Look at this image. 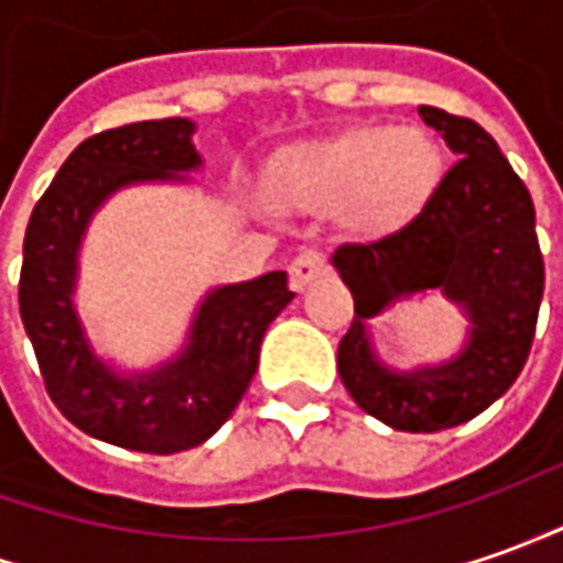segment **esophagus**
Masks as SVG:
<instances>
[{
  "label": "esophagus",
  "mask_w": 563,
  "mask_h": 563,
  "mask_svg": "<svg viewBox=\"0 0 563 563\" xmlns=\"http://www.w3.org/2000/svg\"><path fill=\"white\" fill-rule=\"evenodd\" d=\"M320 277H327V255L320 250H305L296 262L289 265V283H292L296 292L308 289V286L320 280Z\"/></svg>",
  "instance_id": "34e87169"
}]
</instances>
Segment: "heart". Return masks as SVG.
I'll return each mask as SVG.
<instances>
[{
  "instance_id": "1",
  "label": "heart",
  "mask_w": 563,
  "mask_h": 563,
  "mask_svg": "<svg viewBox=\"0 0 563 563\" xmlns=\"http://www.w3.org/2000/svg\"><path fill=\"white\" fill-rule=\"evenodd\" d=\"M441 178V151L419 129L363 125L298 147L274 172L286 206L327 212L357 233L400 228L431 197Z\"/></svg>"
}]
</instances>
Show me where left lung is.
Masks as SVG:
<instances>
[{"label": "left lung", "instance_id": "obj_1", "mask_svg": "<svg viewBox=\"0 0 563 563\" xmlns=\"http://www.w3.org/2000/svg\"><path fill=\"white\" fill-rule=\"evenodd\" d=\"M459 163L419 216L366 246H339L332 267L354 296L339 342V376L363 412L397 431H441L484 412L511 388L537 332L545 267L530 190L477 122L419 107ZM441 291L466 313L453 358L397 371L377 357L368 320L400 300Z\"/></svg>", "mask_w": 563, "mask_h": 563}]
</instances>
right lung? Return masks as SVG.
I'll return each instance as SVG.
<instances>
[{"label": "right lung", "mask_w": 563, "mask_h": 563, "mask_svg": "<svg viewBox=\"0 0 563 563\" xmlns=\"http://www.w3.org/2000/svg\"><path fill=\"white\" fill-rule=\"evenodd\" d=\"M197 122L147 120L86 137L36 202L24 236L21 320L45 388L79 431L122 450L169 456L209 441L250 388L267 327L296 298L286 271L221 283L200 298L181 347L122 369L79 317V255L91 218L135 185H190L202 169Z\"/></svg>", "instance_id": "1"}]
</instances>
